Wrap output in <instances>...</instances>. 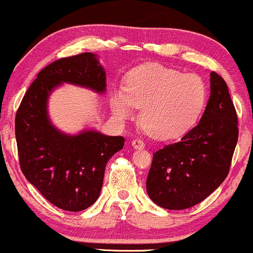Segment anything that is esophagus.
<instances>
[{"mask_svg": "<svg viewBox=\"0 0 253 253\" xmlns=\"http://www.w3.org/2000/svg\"><path fill=\"white\" fill-rule=\"evenodd\" d=\"M131 146L134 148H136V150H142V148L145 147V144L144 141H141V140H132L131 141Z\"/></svg>", "mask_w": 253, "mask_h": 253, "instance_id": "1", "label": "esophagus"}]
</instances>
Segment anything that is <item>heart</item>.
<instances>
[{"mask_svg": "<svg viewBox=\"0 0 253 253\" xmlns=\"http://www.w3.org/2000/svg\"><path fill=\"white\" fill-rule=\"evenodd\" d=\"M206 90L201 78L181 74L160 64L132 70L126 88L112 93L111 107L117 118L129 119L134 107L140 111V124L151 136L174 139L184 134L201 112Z\"/></svg>", "mask_w": 253, "mask_h": 253, "instance_id": "1", "label": "heart"}]
</instances>
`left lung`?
Instances as JSON below:
<instances>
[{"instance_id":"1","label":"left lung","mask_w":253,"mask_h":253,"mask_svg":"<svg viewBox=\"0 0 253 253\" xmlns=\"http://www.w3.org/2000/svg\"><path fill=\"white\" fill-rule=\"evenodd\" d=\"M239 137L228 85L211 73V96L199 124L153 153L146 190L156 205L185 210L204 201L226 178Z\"/></svg>"}]
</instances>
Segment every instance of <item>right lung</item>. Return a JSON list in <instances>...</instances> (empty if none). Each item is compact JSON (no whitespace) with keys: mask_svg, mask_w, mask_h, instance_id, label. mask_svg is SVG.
<instances>
[{"mask_svg":"<svg viewBox=\"0 0 253 253\" xmlns=\"http://www.w3.org/2000/svg\"><path fill=\"white\" fill-rule=\"evenodd\" d=\"M63 83L106 91V72L91 52L54 61L38 74L15 114L20 169L47 201L61 210H86L100 196L106 165L124 146L123 136L97 130L64 134L51 123L47 101Z\"/></svg>","mask_w":253,"mask_h":253,"instance_id":"obj_1","label":"right lung"}]
</instances>
